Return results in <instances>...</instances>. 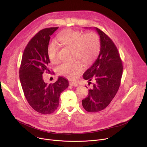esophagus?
Segmentation results:
<instances>
[{
    "instance_id": "34e87169",
    "label": "esophagus",
    "mask_w": 147,
    "mask_h": 147,
    "mask_svg": "<svg viewBox=\"0 0 147 147\" xmlns=\"http://www.w3.org/2000/svg\"><path fill=\"white\" fill-rule=\"evenodd\" d=\"M69 84H70L71 86H75V87H78L79 86V84L77 83L76 82H70L69 83Z\"/></svg>"
}]
</instances>
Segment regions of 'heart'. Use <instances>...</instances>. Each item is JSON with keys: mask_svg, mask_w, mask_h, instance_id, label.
<instances>
[{"mask_svg": "<svg viewBox=\"0 0 147 147\" xmlns=\"http://www.w3.org/2000/svg\"><path fill=\"white\" fill-rule=\"evenodd\" d=\"M57 40L61 44L73 48L74 56L86 63L93 61L98 55L100 49L99 37L94 32L83 34L79 31L67 30L58 35ZM47 53L50 61L55 63L57 60L58 46L54 41L49 43ZM83 69L82 64L76 61L61 63L58 67V71L69 79H76Z\"/></svg>", "mask_w": 147, "mask_h": 147, "instance_id": "heart-1", "label": "heart"}]
</instances>
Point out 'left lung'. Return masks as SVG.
Here are the masks:
<instances>
[{"label":"left lung","mask_w":147,"mask_h":147,"mask_svg":"<svg viewBox=\"0 0 147 147\" xmlns=\"http://www.w3.org/2000/svg\"><path fill=\"white\" fill-rule=\"evenodd\" d=\"M95 30L100 39V51L92 65L84 73L83 78L90 83H95L89 90L88 97L82 100V105L88 112L101 111L109 105L119 88L123 65L118 50L113 41L96 27H85Z\"/></svg>","instance_id":"8db88e82"}]
</instances>
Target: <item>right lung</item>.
Here are the masks:
<instances>
[{
    "label": "right lung",
    "mask_w": 147,
    "mask_h": 147,
    "mask_svg": "<svg viewBox=\"0 0 147 147\" xmlns=\"http://www.w3.org/2000/svg\"><path fill=\"white\" fill-rule=\"evenodd\" d=\"M58 28L43 29L27 44L23 53L20 68V80L30 105L37 112L48 114L58 107L60 94L68 87V80L59 77L53 84L45 83L42 74L51 72L47 49L51 36Z\"/></svg>",
    "instance_id": "right-lung-1"
}]
</instances>
